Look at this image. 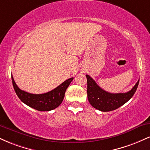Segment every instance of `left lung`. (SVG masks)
<instances>
[{
  "label": "left lung",
  "instance_id": "8db88e82",
  "mask_svg": "<svg viewBox=\"0 0 150 150\" xmlns=\"http://www.w3.org/2000/svg\"><path fill=\"white\" fill-rule=\"evenodd\" d=\"M87 81V97L94 108L101 111L117 109L131 99L138 87L139 80L132 88L125 93H110L101 89L89 75H86Z\"/></svg>",
  "mask_w": 150,
  "mask_h": 150
}]
</instances>
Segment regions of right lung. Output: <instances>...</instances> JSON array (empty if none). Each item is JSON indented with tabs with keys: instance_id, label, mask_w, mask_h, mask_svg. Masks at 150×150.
Instances as JSON below:
<instances>
[{
	"instance_id": "add662e5",
	"label": "right lung",
	"mask_w": 150,
	"mask_h": 150,
	"mask_svg": "<svg viewBox=\"0 0 150 150\" xmlns=\"http://www.w3.org/2000/svg\"><path fill=\"white\" fill-rule=\"evenodd\" d=\"M73 80V77L68 79L49 92L35 94L28 93L19 88L12 75L13 87L19 99L30 107L40 111H49L57 108L64 99L65 91Z\"/></svg>"
}]
</instances>
